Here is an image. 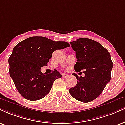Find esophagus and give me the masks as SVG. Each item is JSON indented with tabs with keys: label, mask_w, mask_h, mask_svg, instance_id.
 Instances as JSON below:
<instances>
[{
	"label": "esophagus",
	"mask_w": 125,
	"mask_h": 125,
	"mask_svg": "<svg viewBox=\"0 0 125 125\" xmlns=\"http://www.w3.org/2000/svg\"><path fill=\"white\" fill-rule=\"evenodd\" d=\"M62 76L63 78H66L68 76L67 74H63L62 75Z\"/></svg>",
	"instance_id": "esophagus-1"
}]
</instances>
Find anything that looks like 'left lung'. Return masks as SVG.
<instances>
[{
    "mask_svg": "<svg viewBox=\"0 0 125 125\" xmlns=\"http://www.w3.org/2000/svg\"><path fill=\"white\" fill-rule=\"evenodd\" d=\"M70 43L76 53L75 71L84 69L85 76L72 74L78 81L69 93L77 100L90 102L99 97L111 80L113 62L110 53L100 43L87 38H80Z\"/></svg>",
    "mask_w": 125,
    "mask_h": 125,
    "instance_id": "1",
    "label": "left lung"
}]
</instances>
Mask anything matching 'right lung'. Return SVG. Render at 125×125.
Wrapping results in <instances>:
<instances>
[{"label":"right lung","mask_w":125,"mask_h":125,"mask_svg":"<svg viewBox=\"0 0 125 125\" xmlns=\"http://www.w3.org/2000/svg\"><path fill=\"white\" fill-rule=\"evenodd\" d=\"M70 46L66 42H54L42 36H34L19 42L9 58V73L21 95L31 101L47 96L53 82L62 75L56 70L46 74L41 67L47 66L49 59L57 50Z\"/></svg>","instance_id":"right-lung-1"}]
</instances>
